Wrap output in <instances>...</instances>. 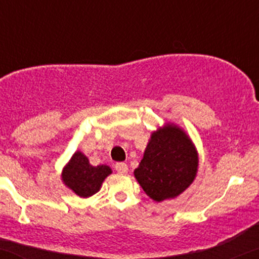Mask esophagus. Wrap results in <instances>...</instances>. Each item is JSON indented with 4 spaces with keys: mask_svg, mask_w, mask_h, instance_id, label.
<instances>
[{
    "mask_svg": "<svg viewBox=\"0 0 259 259\" xmlns=\"http://www.w3.org/2000/svg\"><path fill=\"white\" fill-rule=\"evenodd\" d=\"M115 169H116V172H119V173H126L127 172V164L124 163V162H118V163H115Z\"/></svg>",
    "mask_w": 259,
    "mask_h": 259,
    "instance_id": "esophagus-1",
    "label": "esophagus"
}]
</instances>
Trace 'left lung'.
I'll list each match as a JSON object with an SVG mask.
<instances>
[{"label":"left lung","instance_id":"obj_1","mask_svg":"<svg viewBox=\"0 0 259 259\" xmlns=\"http://www.w3.org/2000/svg\"><path fill=\"white\" fill-rule=\"evenodd\" d=\"M199 167L197 147L175 123L152 132L134 176L144 192L161 203L182 194L195 180Z\"/></svg>","mask_w":259,"mask_h":259}]
</instances>
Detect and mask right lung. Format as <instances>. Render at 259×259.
Masks as SVG:
<instances>
[{"mask_svg":"<svg viewBox=\"0 0 259 259\" xmlns=\"http://www.w3.org/2000/svg\"><path fill=\"white\" fill-rule=\"evenodd\" d=\"M112 172L107 164L92 166L87 156L78 150L62 168L61 181L76 195L90 198L99 192L102 183Z\"/></svg>","mask_w":259,"mask_h":259,"instance_id":"right-lung-1","label":"right lung"}]
</instances>
